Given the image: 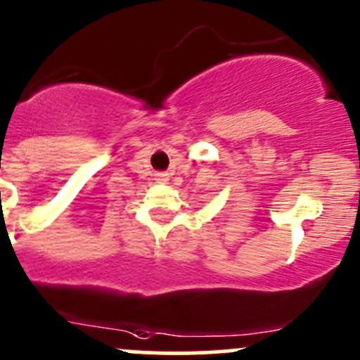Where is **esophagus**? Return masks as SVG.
Here are the masks:
<instances>
[{"label": "esophagus", "mask_w": 360, "mask_h": 360, "mask_svg": "<svg viewBox=\"0 0 360 360\" xmlns=\"http://www.w3.org/2000/svg\"><path fill=\"white\" fill-rule=\"evenodd\" d=\"M156 180H158V184H168L169 175L166 172H160V173H156Z\"/></svg>", "instance_id": "esophagus-1"}]
</instances>
